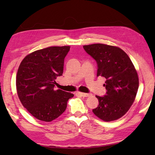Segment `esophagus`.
I'll use <instances>...</instances> for the list:
<instances>
[{"label": "esophagus", "instance_id": "1", "mask_svg": "<svg viewBox=\"0 0 155 155\" xmlns=\"http://www.w3.org/2000/svg\"><path fill=\"white\" fill-rule=\"evenodd\" d=\"M78 94H79L80 96H83V97H88L91 96V94L90 93H83V92H78Z\"/></svg>", "mask_w": 155, "mask_h": 155}]
</instances>
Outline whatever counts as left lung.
Here are the masks:
<instances>
[{
    "label": "left lung",
    "instance_id": "left-lung-1",
    "mask_svg": "<svg viewBox=\"0 0 155 155\" xmlns=\"http://www.w3.org/2000/svg\"><path fill=\"white\" fill-rule=\"evenodd\" d=\"M87 54L96 60L97 77L106 78V95L96 96L99 104L92 111L103 121L122 117L132 105L139 87L137 71L129 57L118 47L103 44L83 46Z\"/></svg>",
    "mask_w": 155,
    "mask_h": 155
}]
</instances>
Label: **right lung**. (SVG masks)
I'll return each instance as SVG.
<instances>
[{"label": "right lung", "instance_id": "1", "mask_svg": "<svg viewBox=\"0 0 155 155\" xmlns=\"http://www.w3.org/2000/svg\"><path fill=\"white\" fill-rule=\"evenodd\" d=\"M70 46H51L26 56L18 68L16 89L21 103L41 121L51 122L61 115L74 94L54 90L55 79L64 72Z\"/></svg>", "mask_w": 155, "mask_h": 155}]
</instances>
